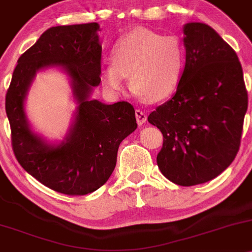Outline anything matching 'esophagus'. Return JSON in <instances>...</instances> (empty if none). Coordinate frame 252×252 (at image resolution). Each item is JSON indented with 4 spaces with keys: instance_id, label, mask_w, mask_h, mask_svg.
Masks as SVG:
<instances>
[{
    "instance_id": "obj_1",
    "label": "esophagus",
    "mask_w": 252,
    "mask_h": 252,
    "mask_svg": "<svg viewBox=\"0 0 252 252\" xmlns=\"http://www.w3.org/2000/svg\"><path fill=\"white\" fill-rule=\"evenodd\" d=\"M136 119H137V124L138 125H143V124L147 121V114H145L143 110L140 109H136Z\"/></svg>"
}]
</instances>
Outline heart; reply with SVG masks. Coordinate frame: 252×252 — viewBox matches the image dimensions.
Masks as SVG:
<instances>
[{
    "mask_svg": "<svg viewBox=\"0 0 252 252\" xmlns=\"http://www.w3.org/2000/svg\"><path fill=\"white\" fill-rule=\"evenodd\" d=\"M185 61V47L177 36L137 28L118 40L113 62L102 67L101 79L108 90L119 93L125 77H129L133 93L149 102H159L179 88Z\"/></svg>",
    "mask_w": 252,
    "mask_h": 252,
    "instance_id": "heart-1",
    "label": "heart"
}]
</instances>
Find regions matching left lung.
I'll return each instance as SVG.
<instances>
[{"label":"left lung","instance_id":"8db88e82","mask_svg":"<svg viewBox=\"0 0 252 252\" xmlns=\"http://www.w3.org/2000/svg\"><path fill=\"white\" fill-rule=\"evenodd\" d=\"M185 71L174 96L148 121L163 134L162 174L180 186L207 183L237 156L248 109L242 64L215 30L184 25Z\"/></svg>","mask_w":252,"mask_h":252}]
</instances>
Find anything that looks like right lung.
I'll return each instance as SVG.
<instances>
[{
    "label": "right lung",
    "mask_w": 252,
    "mask_h": 252,
    "mask_svg": "<svg viewBox=\"0 0 252 252\" xmlns=\"http://www.w3.org/2000/svg\"><path fill=\"white\" fill-rule=\"evenodd\" d=\"M97 23L54 26L19 58L6 94L12 147L18 162L51 190L83 196L107 183L116 164L120 143L137 128L133 105L91 99L101 83L102 47ZM61 66L71 79L77 101L75 121L60 145H51L31 129L25 98L35 73Z\"/></svg>",
    "instance_id": "obj_1"
}]
</instances>
